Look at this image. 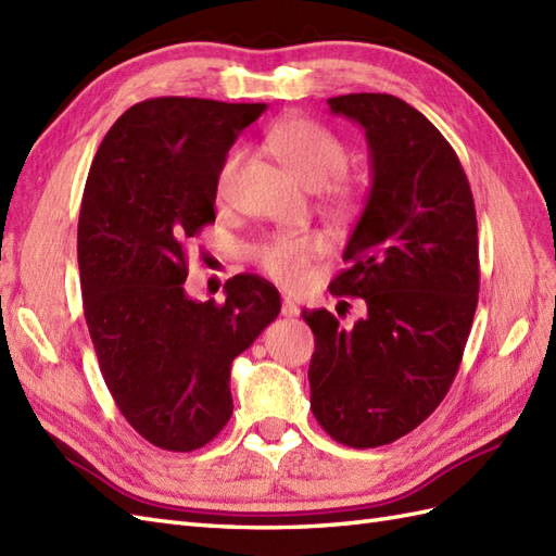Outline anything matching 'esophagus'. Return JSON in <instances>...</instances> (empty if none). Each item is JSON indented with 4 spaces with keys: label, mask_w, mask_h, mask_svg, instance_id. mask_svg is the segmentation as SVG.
<instances>
[{
    "label": "esophagus",
    "mask_w": 556,
    "mask_h": 556,
    "mask_svg": "<svg viewBox=\"0 0 556 556\" xmlns=\"http://www.w3.org/2000/svg\"><path fill=\"white\" fill-rule=\"evenodd\" d=\"M281 315L283 317H295V315H299V305H295L289 299V295H283V299H281Z\"/></svg>",
    "instance_id": "34e87169"
}]
</instances>
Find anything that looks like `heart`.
Segmentation results:
<instances>
[{"mask_svg": "<svg viewBox=\"0 0 556 556\" xmlns=\"http://www.w3.org/2000/svg\"><path fill=\"white\" fill-rule=\"evenodd\" d=\"M265 147L283 170H289L305 187L327 185L333 203L343 208L357 203V187L341 175L348 163V151L343 141L325 125L307 118H287L267 132ZM239 163L241 151H229L217 173V193L227 191ZM321 251H325V237L317 231H281L257 243L253 257L263 273L279 283L295 287L305 277L313 257Z\"/></svg>", "mask_w": 556, "mask_h": 556, "instance_id": "1", "label": "heart"}]
</instances>
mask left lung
I'll return each instance as SVG.
<instances>
[{
    "label": "left lung",
    "instance_id": "1",
    "mask_svg": "<svg viewBox=\"0 0 556 556\" xmlns=\"http://www.w3.org/2000/svg\"><path fill=\"white\" fill-rule=\"evenodd\" d=\"M327 103L369 144V197L329 283L365 315L345 329L303 309L309 407L333 441L379 447L417 429L455 381L479 303V227L457 153L426 115L391 94Z\"/></svg>",
    "mask_w": 556,
    "mask_h": 556
}]
</instances>
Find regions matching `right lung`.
Listing matches in <instances>:
<instances>
[{"label":"right lung","instance_id":"add662e5","mask_svg":"<svg viewBox=\"0 0 556 556\" xmlns=\"http://www.w3.org/2000/svg\"><path fill=\"white\" fill-rule=\"evenodd\" d=\"M265 103L159 97L103 137L83 193L77 265L99 367L115 405L149 443L191 453L229 421V371L279 309L255 275L225 303L191 301L187 241L215 223L217 173Z\"/></svg>","mask_w":556,"mask_h":556}]
</instances>
